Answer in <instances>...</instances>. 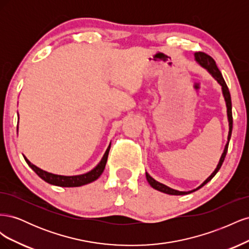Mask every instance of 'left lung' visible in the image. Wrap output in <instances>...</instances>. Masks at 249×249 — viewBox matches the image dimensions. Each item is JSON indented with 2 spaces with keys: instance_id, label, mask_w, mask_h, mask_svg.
Masks as SVG:
<instances>
[{
  "instance_id": "obj_1",
  "label": "left lung",
  "mask_w": 249,
  "mask_h": 249,
  "mask_svg": "<svg viewBox=\"0 0 249 249\" xmlns=\"http://www.w3.org/2000/svg\"><path fill=\"white\" fill-rule=\"evenodd\" d=\"M195 56V60L201 65L205 67V69H207L209 71V72L212 74V76L217 80V82L219 83V84L222 86V92H223V95H224V100H225V103H227V108H228V117H229V123H230V132H229V137H228V143L227 145H225L224 147V150H223V154L220 158V161L219 163H218L216 169L214 170V172L211 175L205 182H203L198 188H196V189H194L192 191H188V192H183V191H178V190H175V189H171V188L165 186L159 182H157L156 179H154L152 177H150L148 173L146 172V179L147 182L149 183V185L152 186L154 189L158 190V191H161L163 193H166V194H170V195H184V194H189L191 192H194L198 190L199 188H201L202 186H205L208 182H210L211 179H212L214 178V176L216 175V173L218 172V170L220 169L221 165L224 161V158L225 156H227V153H228V148H229V142H230V139H231V130H232V114H231V93H230V90H229V87L227 85V83H225L222 74L220 72V71L218 70V67L216 65V62L215 60L211 57L210 55L206 54V53L203 52H196L194 54Z\"/></svg>"
}]
</instances>
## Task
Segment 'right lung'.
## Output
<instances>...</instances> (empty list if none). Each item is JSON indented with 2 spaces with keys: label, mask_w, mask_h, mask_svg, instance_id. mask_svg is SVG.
<instances>
[{
  "label": "right lung",
  "mask_w": 249,
  "mask_h": 249,
  "mask_svg": "<svg viewBox=\"0 0 249 249\" xmlns=\"http://www.w3.org/2000/svg\"><path fill=\"white\" fill-rule=\"evenodd\" d=\"M110 146L107 148L106 153H105L102 161L99 163V165L95 168H93L91 171H89L85 175H81V176H73V177H64V176H58V175H53V173L44 171L38 167H36L35 165H33L31 162H30L26 157L25 160L27 164L31 167L34 172L39 178H41L43 180H46L47 183L51 185H55V186H60V187H80L83 185H87L91 182H94L95 179L100 178V176L103 173L105 166H106L107 159H108V155H109V150Z\"/></svg>",
  "instance_id": "add662e5"
}]
</instances>
